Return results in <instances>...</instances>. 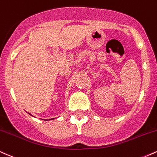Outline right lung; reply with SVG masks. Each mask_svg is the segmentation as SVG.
<instances>
[{
  "instance_id": "1",
  "label": "right lung",
  "mask_w": 157,
  "mask_h": 157,
  "mask_svg": "<svg viewBox=\"0 0 157 157\" xmlns=\"http://www.w3.org/2000/svg\"><path fill=\"white\" fill-rule=\"evenodd\" d=\"M29 114H30V115H31V116H32V115L31 114V113H29ZM54 120V118H52V119H49V120Z\"/></svg>"
}]
</instances>
